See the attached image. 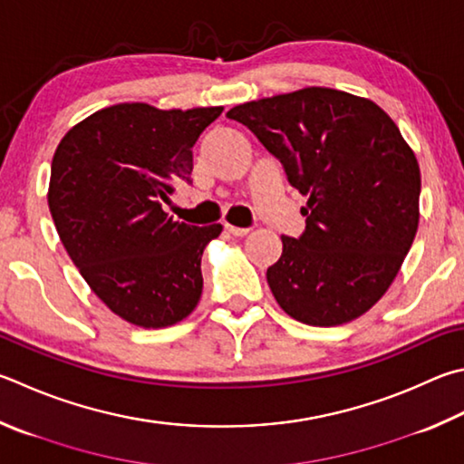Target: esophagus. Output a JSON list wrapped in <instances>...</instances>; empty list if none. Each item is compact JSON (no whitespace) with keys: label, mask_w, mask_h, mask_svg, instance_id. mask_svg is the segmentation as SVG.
<instances>
[{"label":"esophagus","mask_w":464,"mask_h":464,"mask_svg":"<svg viewBox=\"0 0 464 464\" xmlns=\"http://www.w3.org/2000/svg\"><path fill=\"white\" fill-rule=\"evenodd\" d=\"M225 229L229 231L231 235H235V237H246V235L249 233V229H246V227H235V225H225Z\"/></svg>","instance_id":"esophagus-1"}]
</instances>
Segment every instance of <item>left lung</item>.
I'll return each instance as SVG.
<instances>
[{"instance_id": "1", "label": "left lung", "mask_w": 464, "mask_h": 464, "mask_svg": "<svg viewBox=\"0 0 464 464\" xmlns=\"http://www.w3.org/2000/svg\"><path fill=\"white\" fill-rule=\"evenodd\" d=\"M280 160L308 197L300 237L282 235L267 284L285 314L313 326L351 323L383 296L414 243L420 166L373 101L306 87L227 111Z\"/></svg>"}]
</instances>
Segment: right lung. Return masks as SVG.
<instances>
[{
	"label": "right lung",
	"mask_w": 464,
	"mask_h": 464,
	"mask_svg": "<svg viewBox=\"0 0 464 464\" xmlns=\"http://www.w3.org/2000/svg\"><path fill=\"white\" fill-rule=\"evenodd\" d=\"M223 107L120 103L66 131L50 168L48 207L66 254L101 302L128 323H180L203 294L200 257L218 223L164 213L174 182H192V146Z\"/></svg>",
	"instance_id": "add662e5"
}]
</instances>
